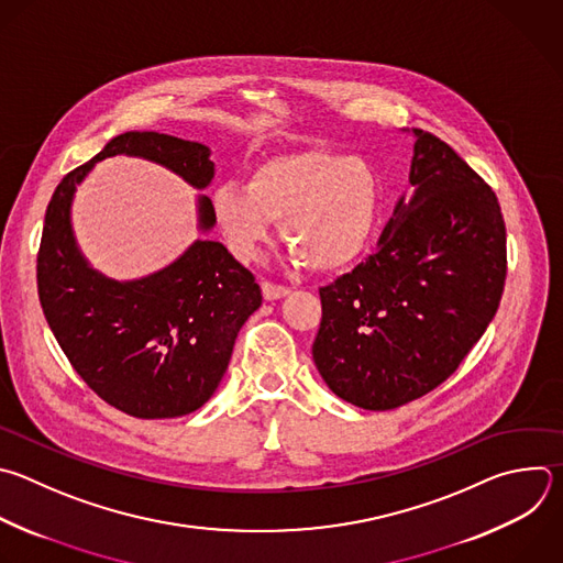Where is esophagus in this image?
<instances>
[{"label": "esophagus", "instance_id": "34e87169", "mask_svg": "<svg viewBox=\"0 0 563 563\" xmlns=\"http://www.w3.org/2000/svg\"><path fill=\"white\" fill-rule=\"evenodd\" d=\"M261 289H263V298H265V300H278V298H283V296L289 294L287 287L276 285V283H269V280H265V283L261 285Z\"/></svg>", "mask_w": 563, "mask_h": 563}]
</instances>
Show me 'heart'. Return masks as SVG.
Segmentation results:
<instances>
[{
    "instance_id": "1",
    "label": "heart",
    "mask_w": 563,
    "mask_h": 563,
    "mask_svg": "<svg viewBox=\"0 0 563 563\" xmlns=\"http://www.w3.org/2000/svg\"><path fill=\"white\" fill-rule=\"evenodd\" d=\"M383 210L378 169L333 150L283 152L258 163L250 183L225 180L212 195L217 225L232 254L252 261L283 221V239L318 272L351 265Z\"/></svg>"
}]
</instances>
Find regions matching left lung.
I'll return each mask as SVG.
<instances>
[{"label":"left lung","instance_id":"left-lung-1","mask_svg":"<svg viewBox=\"0 0 563 563\" xmlns=\"http://www.w3.org/2000/svg\"><path fill=\"white\" fill-rule=\"evenodd\" d=\"M409 183L378 250L320 287L311 353L327 387L389 411L442 385L490 324L506 280L495 192L457 152L413 128Z\"/></svg>","mask_w":563,"mask_h":563}]
</instances>
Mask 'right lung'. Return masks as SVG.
Instances as JSON below:
<instances>
[{"label": "right lung", "mask_w": 563, "mask_h": 563, "mask_svg": "<svg viewBox=\"0 0 563 563\" xmlns=\"http://www.w3.org/2000/svg\"><path fill=\"white\" fill-rule=\"evenodd\" d=\"M158 163L197 190L214 178L210 147L158 132H125L68 172L48 203L37 254L44 316L81 380L110 407L141 420L201 409L228 371L236 335L261 307V287L223 243L199 239L167 267L114 280L84 258L70 223L77 185L117 156ZM199 230L217 223L199 195Z\"/></svg>", "instance_id": "1"}]
</instances>
